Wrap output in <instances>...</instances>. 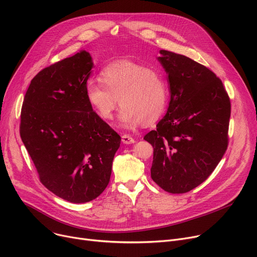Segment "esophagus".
<instances>
[{"instance_id": "esophagus-1", "label": "esophagus", "mask_w": 257, "mask_h": 257, "mask_svg": "<svg viewBox=\"0 0 257 257\" xmlns=\"http://www.w3.org/2000/svg\"><path fill=\"white\" fill-rule=\"evenodd\" d=\"M121 142H123V144L130 145V144L136 143V140H134L131 137H129V136H127V134H124V136H121Z\"/></svg>"}]
</instances>
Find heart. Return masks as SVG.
I'll list each match as a JSON object with an SVG mask.
<instances>
[{
    "label": "heart",
    "mask_w": 257,
    "mask_h": 257,
    "mask_svg": "<svg viewBox=\"0 0 257 257\" xmlns=\"http://www.w3.org/2000/svg\"><path fill=\"white\" fill-rule=\"evenodd\" d=\"M100 79H88L85 97L97 115L109 120L118 103L119 125L134 128L151 125L165 111L168 90L161 74L144 64L117 60L107 64Z\"/></svg>",
    "instance_id": "heart-1"
}]
</instances>
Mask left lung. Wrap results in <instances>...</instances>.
<instances>
[{"mask_svg":"<svg viewBox=\"0 0 257 257\" xmlns=\"http://www.w3.org/2000/svg\"><path fill=\"white\" fill-rule=\"evenodd\" d=\"M171 99L167 114L144 140L153 146L151 177L172 194L204 182L228 146L231 105L220 78L186 56L160 50Z\"/></svg>","mask_w":257,"mask_h":257,"instance_id":"8db88e82","label":"left lung"}]
</instances>
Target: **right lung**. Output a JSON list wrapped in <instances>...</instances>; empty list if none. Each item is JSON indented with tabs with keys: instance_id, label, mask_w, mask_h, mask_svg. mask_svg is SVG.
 I'll list each match as a JSON object with an SVG mask.
<instances>
[{
	"instance_id": "add662e5",
	"label": "right lung",
	"mask_w": 257,
	"mask_h": 257,
	"mask_svg": "<svg viewBox=\"0 0 257 257\" xmlns=\"http://www.w3.org/2000/svg\"><path fill=\"white\" fill-rule=\"evenodd\" d=\"M92 65L89 53L81 51L42 70L31 80L21 111V139L40 182L72 203L104 192L120 144L86 100Z\"/></svg>"
}]
</instances>
